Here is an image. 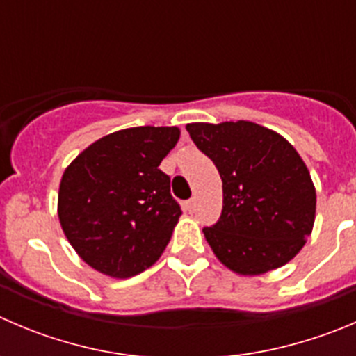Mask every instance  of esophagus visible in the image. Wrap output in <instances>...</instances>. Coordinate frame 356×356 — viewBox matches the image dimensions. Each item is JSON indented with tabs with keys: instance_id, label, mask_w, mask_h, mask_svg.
I'll return each instance as SVG.
<instances>
[{
	"instance_id": "34e87169",
	"label": "esophagus",
	"mask_w": 356,
	"mask_h": 356,
	"mask_svg": "<svg viewBox=\"0 0 356 356\" xmlns=\"http://www.w3.org/2000/svg\"><path fill=\"white\" fill-rule=\"evenodd\" d=\"M195 204H197V201H195V197H192L191 201H187V204H185V209L192 213L195 209Z\"/></svg>"
}]
</instances>
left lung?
I'll use <instances>...</instances> for the list:
<instances>
[{
    "label": "left lung",
    "mask_w": 356,
    "mask_h": 356,
    "mask_svg": "<svg viewBox=\"0 0 356 356\" xmlns=\"http://www.w3.org/2000/svg\"><path fill=\"white\" fill-rule=\"evenodd\" d=\"M187 131L222 178V215L202 229L216 259L241 276L290 262L306 245L316 213V191L296 148L248 120L194 122Z\"/></svg>",
    "instance_id": "left-lung-1"
}]
</instances>
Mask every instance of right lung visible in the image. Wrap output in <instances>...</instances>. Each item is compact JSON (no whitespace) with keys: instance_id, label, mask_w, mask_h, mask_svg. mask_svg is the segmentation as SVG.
I'll return each mask as SVG.
<instances>
[{"instance_id":"1","label":"right lung","mask_w":356,"mask_h":356,"mask_svg":"<svg viewBox=\"0 0 356 356\" xmlns=\"http://www.w3.org/2000/svg\"><path fill=\"white\" fill-rule=\"evenodd\" d=\"M178 140V127H129L94 141L66 168L57 215L92 269L131 277L162 255L181 209L159 165Z\"/></svg>"}]
</instances>
